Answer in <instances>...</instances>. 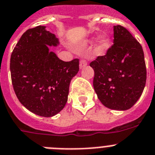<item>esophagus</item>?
<instances>
[{
	"label": "esophagus",
	"instance_id": "1",
	"mask_svg": "<svg viewBox=\"0 0 155 155\" xmlns=\"http://www.w3.org/2000/svg\"><path fill=\"white\" fill-rule=\"evenodd\" d=\"M87 65V61H86V60H84V59L80 60V62H79V68H80V69L85 68Z\"/></svg>",
	"mask_w": 155,
	"mask_h": 155
}]
</instances>
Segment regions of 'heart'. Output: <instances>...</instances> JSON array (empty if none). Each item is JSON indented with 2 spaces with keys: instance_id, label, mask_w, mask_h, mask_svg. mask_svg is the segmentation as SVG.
<instances>
[{
  "instance_id": "obj_1",
  "label": "heart",
  "mask_w": 155,
  "mask_h": 155,
  "mask_svg": "<svg viewBox=\"0 0 155 155\" xmlns=\"http://www.w3.org/2000/svg\"><path fill=\"white\" fill-rule=\"evenodd\" d=\"M111 46V37L107 34H102L97 40L95 53L98 55L104 54Z\"/></svg>"
}]
</instances>
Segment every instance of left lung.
Returning <instances> with one entry per match:
<instances>
[{
	"label": "left lung",
	"mask_w": 155,
	"mask_h": 155,
	"mask_svg": "<svg viewBox=\"0 0 155 155\" xmlns=\"http://www.w3.org/2000/svg\"><path fill=\"white\" fill-rule=\"evenodd\" d=\"M114 44L90 64L94 88L110 109H130L140 97L147 79L144 54L140 43L122 25H114Z\"/></svg>",
	"instance_id": "obj_1"
}]
</instances>
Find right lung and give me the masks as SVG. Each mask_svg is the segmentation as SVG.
<instances>
[{"label":"right lung","instance_id":"add662e5","mask_svg":"<svg viewBox=\"0 0 155 155\" xmlns=\"http://www.w3.org/2000/svg\"><path fill=\"white\" fill-rule=\"evenodd\" d=\"M54 33L39 25L22 34L13 50L10 71L18 101L43 117L57 115L68 101L70 82L79 72V59L63 61L49 47H58Z\"/></svg>","mask_w":155,"mask_h":155}]
</instances>
